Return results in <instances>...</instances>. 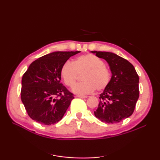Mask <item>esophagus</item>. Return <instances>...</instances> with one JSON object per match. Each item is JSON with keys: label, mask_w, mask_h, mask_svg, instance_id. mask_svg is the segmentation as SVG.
I'll list each match as a JSON object with an SVG mask.
<instances>
[{"label": "esophagus", "mask_w": 160, "mask_h": 160, "mask_svg": "<svg viewBox=\"0 0 160 160\" xmlns=\"http://www.w3.org/2000/svg\"><path fill=\"white\" fill-rule=\"evenodd\" d=\"M76 97L80 98H87V96H80V95H77Z\"/></svg>", "instance_id": "obj_1"}]
</instances>
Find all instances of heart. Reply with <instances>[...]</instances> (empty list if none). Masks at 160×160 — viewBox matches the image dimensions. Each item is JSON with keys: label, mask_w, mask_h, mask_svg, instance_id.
Instances as JSON below:
<instances>
[{"label": "heart", "mask_w": 160, "mask_h": 160, "mask_svg": "<svg viewBox=\"0 0 160 160\" xmlns=\"http://www.w3.org/2000/svg\"><path fill=\"white\" fill-rule=\"evenodd\" d=\"M82 75V82L72 89L75 93L86 95L96 89L102 91L109 84L111 79L110 71L105 67L103 60L91 53L77 57L73 63L67 61L60 69V76L67 87L76 83L78 75Z\"/></svg>", "instance_id": "obj_1"}]
</instances>
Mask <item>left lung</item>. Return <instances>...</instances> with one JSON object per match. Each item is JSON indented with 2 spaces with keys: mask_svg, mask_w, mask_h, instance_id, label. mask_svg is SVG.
Masks as SVG:
<instances>
[{
  "mask_svg": "<svg viewBox=\"0 0 160 160\" xmlns=\"http://www.w3.org/2000/svg\"><path fill=\"white\" fill-rule=\"evenodd\" d=\"M107 61L112 73L111 82L100 95L95 116L108 124L130 117L139 98V76L133 65L117 54L91 51Z\"/></svg>",
  "mask_w": 160,
  "mask_h": 160,
  "instance_id": "left-lung-1",
  "label": "left lung"
}]
</instances>
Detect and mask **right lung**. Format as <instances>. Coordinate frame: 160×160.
I'll list each match as a JSON object with an SVG mask.
<instances>
[{
	"instance_id": "obj_1",
	"label": "right lung",
	"mask_w": 160,
	"mask_h": 160,
	"mask_svg": "<svg viewBox=\"0 0 160 160\" xmlns=\"http://www.w3.org/2000/svg\"><path fill=\"white\" fill-rule=\"evenodd\" d=\"M80 52H53L30 64L22 76L20 96L32 120L52 125L62 118L74 97L60 83V69L70 57Z\"/></svg>"
}]
</instances>
